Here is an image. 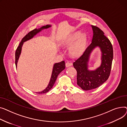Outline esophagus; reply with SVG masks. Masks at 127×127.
Masks as SVG:
<instances>
[{
  "instance_id": "1",
  "label": "esophagus",
  "mask_w": 127,
  "mask_h": 127,
  "mask_svg": "<svg viewBox=\"0 0 127 127\" xmlns=\"http://www.w3.org/2000/svg\"><path fill=\"white\" fill-rule=\"evenodd\" d=\"M72 65V63H70L69 62H66L65 63V66L66 67H69Z\"/></svg>"
}]
</instances>
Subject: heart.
Segmentation results:
<instances>
[{
  "instance_id": "heart-1",
  "label": "heart",
  "mask_w": 127,
  "mask_h": 127,
  "mask_svg": "<svg viewBox=\"0 0 127 127\" xmlns=\"http://www.w3.org/2000/svg\"><path fill=\"white\" fill-rule=\"evenodd\" d=\"M87 42V36L85 33L76 32L70 35L64 41V45L70 46L69 52L73 56H79L83 53Z\"/></svg>"
}]
</instances>
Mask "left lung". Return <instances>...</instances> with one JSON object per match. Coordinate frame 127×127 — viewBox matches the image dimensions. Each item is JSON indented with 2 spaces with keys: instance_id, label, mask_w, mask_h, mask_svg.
Segmentation results:
<instances>
[{
  "instance_id": "left-lung-1",
  "label": "left lung",
  "mask_w": 127,
  "mask_h": 127,
  "mask_svg": "<svg viewBox=\"0 0 127 127\" xmlns=\"http://www.w3.org/2000/svg\"><path fill=\"white\" fill-rule=\"evenodd\" d=\"M93 32L91 43L83 54L73 63L77 71V84L84 90H90L99 87L108 79L113 57L112 45L103 32L96 26H91ZM100 47L102 52V64L95 70H88L89 57L93 50Z\"/></svg>"
}]
</instances>
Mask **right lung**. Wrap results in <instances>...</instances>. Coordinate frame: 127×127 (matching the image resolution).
I'll use <instances>...</instances> for the list:
<instances>
[{"mask_svg": "<svg viewBox=\"0 0 127 127\" xmlns=\"http://www.w3.org/2000/svg\"><path fill=\"white\" fill-rule=\"evenodd\" d=\"M51 25H46L45 26H43L42 27H41L40 28L37 29H35L31 31V32H30L29 33H28L22 39L21 42H20L19 46L17 47L16 50V52H15V64H16V66L17 67V62H18V60L19 59V56L20 55L21 53V48H22V46L23 45L24 42L30 39L31 38H32L33 37L36 35L37 33H39V32H40L43 29H48L50 27H51ZM65 69V63L64 61H62L60 63H56L54 64L53 66V71H52V75H51V77L49 83L48 84V86H47V87L44 89V90H43L42 91L39 92H37V93L38 94H44L46 93L47 92H48L50 89L53 87V85H54L55 81L57 79V77L58 76V75H59V74L62 71H63L64 69Z\"/></svg>", "mask_w": 127, "mask_h": 127, "instance_id": "1", "label": "right lung"}]
</instances>
